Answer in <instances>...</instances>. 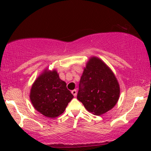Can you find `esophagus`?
<instances>
[{
  "label": "esophagus",
  "instance_id": "1",
  "mask_svg": "<svg viewBox=\"0 0 151 151\" xmlns=\"http://www.w3.org/2000/svg\"><path fill=\"white\" fill-rule=\"evenodd\" d=\"M71 93L73 95V96L76 97V95H77V91L75 90V89L73 90V91H71Z\"/></svg>",
  "mask_w": 151,
  "mask_h": 151
}]
</instances>
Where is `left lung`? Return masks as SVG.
Listing matches in <instances>:
<instances>
[{"instance_id": "8db88e82", "label": "left lung", "mask_w": 151, "mask_h": 151, "mask_svg": "<svg viewBox=\"0 0 151 151\" xmlns=\"http://www.w3.org/2000/svg\"><path fill=\"white\" fill-rule=\"evenodd\" d=\"M120 88L115 74L98 57H91L84 67L77 98L88 112L100 115L117 104Z\"/></svg>"}]
</instances>
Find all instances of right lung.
Instances as JSON below:
<instances>
[{
	"mask_svg": "<svg viewBox=\"0 0 151 151\" xmlns=\"http://www.w3.org/2000/svg\"><path fill=\"white\" fill-rule=\"evenodd\" d=\"M29 98L36 111L49 118H55L63 114L73 96L56 70L50 71L47 68L33 83Z\"/></svg>",
	"mask_w": 151,
	"mask_h": 151,
	"instance_id": "right-lung-1",
	"label": "right lung"
}]
</instances>
